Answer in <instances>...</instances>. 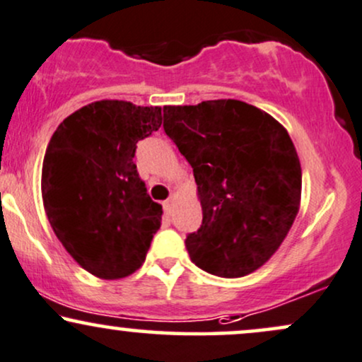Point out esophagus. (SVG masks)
I'll use <instances>...</instances> for the list:
<instances>
[{
  "mask_svg": "<svg viewBox=\"0 0 362 362\" xmlns=\"http://www.w3.org/2000/svg\"><path fill=\"white\" fill-rule=\"evenodd\" d=\"M172 207H173V197H170V199H167L163 202V209H165V212H167V214H170V212H172Z\"/></svg>",
  "mask_w": 362,
  "mask_h": 362,
  "instance_id": "obj_1",
  "label": "esophagus"
}]
</instances>
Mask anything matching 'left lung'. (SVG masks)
Instances as JSON below:
<instances>
[{"mask_svg": "<svg viewBox=\"0 0 362 362\" xmlns=\"http://www.w3.org/2000/svg\"><path fill=\"white\" fill-rule=\"evenodd\" d=\"M163 129L194 168L202 224L185 239L204 272L239 278L272 258L298 214L302 168L286 129L236 99L165 106Z\"/></svg>", "mask_w": 362, "mask_h": 362, "instance_id": "8db88e82", "label": "left lung"}]
</instances>
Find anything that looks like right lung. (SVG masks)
<instances>
[{
    "label": "right lung",
    "mask_w": 362,
    "mask_h": 362,
    "mask_svg": "<svg viewBox=\"0 0 362 362\" xmlns=\"http://www.w3.org/2000/svg\"><path fill=\"white\" fill-rule=\"evenodd\" d=\"M162 124V107L95 101L55 129L42 167V197L55 236L82 268L104 280L141 267L160 229L133 158Z\"/></svg>",
    "instance_id": "obj_1"
}]
</instances>
